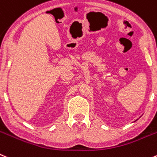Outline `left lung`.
I'll return each instance as SVG.
<instances>
[{
	"label": "left lung",
	"mask_w": 157,
	"mask_h": 157,
	"mask_svg": "<svg viewBox=\"0 0 157 157\" xmlns=\"http://www.w3.org/2000/svg\"><path fill=\"white\" fill-rule=\"evenodd\" d=\"M137 120H138V119H137Z\"/></svg>",
	"instance_id": "1"
}]
</instances>
